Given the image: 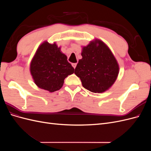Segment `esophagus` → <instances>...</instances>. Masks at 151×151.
Wrapping results in <instances>:
<instances>
[{"label": "esophagus", "instance_id": "34e87169", "mask_svg": "<svg viewBox=\"0 0 151 151\" xmlns=\"http://www.w3.org/2000/svg\"><path fill=\"white\" fill-rule=\"evenodd\" d=\"M72 65L73 67L75 68L76 67V65H77V63H72Z\"/></svg>", "mask_w": 151, "mask_h": 151}]
</instances>
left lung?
Returning a JSON list of instances; mask_svg holds the SVG:
<instances>
[{
    "instance_id": "obj_1",
    "label": "left lung",
    "mask_w": 151,
    "mask_h": 151,
    "mask_svg": "<svg viewBox=\"0 0 151 151\" xmlns=\"http://www.w3.org/2000/svg\"><path fill=\"white\" fill-rule=\"evenodd\" d=\"M75 68L83 86L93 93H103L115 83L119 67L108 47L100 40L84 47Z\"/></svg>"
}]
</instances>
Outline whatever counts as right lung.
I'll list each match as a JSON object with an SVG mask.
<instances>
[{
  "label": "right lung",
  "instance_id": "obj_1",
  "mask_svg": "<svg viewBox=\"0 0 151 151\" xmlns=\"http://www.w3.org/2000/svg\"><path fill=\"white\" fill-rule=\"evenodd\" d=\"M31 74L39 88L54 92L60 89L64 79L74 72L57 45L45 42L40 45L30 65Z\"/></svg>",
  "mask_w": 151,
  "mask_h": 151
}]
</instances>
